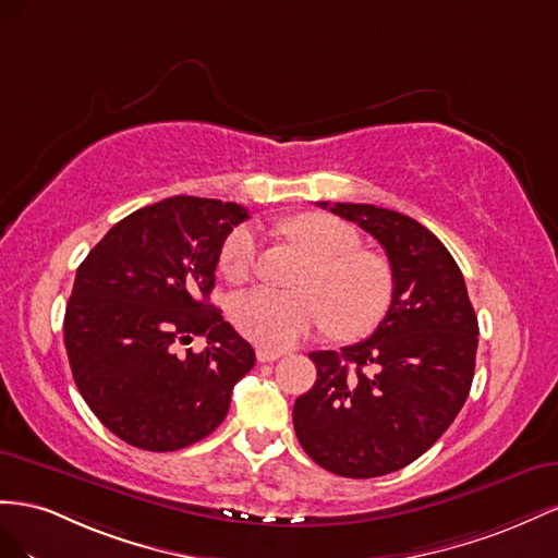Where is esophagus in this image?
I'll use <instances>...</instances> for the list:
<instances>
[{"label":"esophagus","mask_w":558,"mask_h":558,"mask_svg":"<svg viewBox=\"0 0 558 558\" xmlns=\"http://www.w3.org/2000/svg\"><path fill=\"white\" fill-rule=\"evenodd\" d=\"M280 357L278 350H268V348H257V360L259 362H276Z\"/></svg>","instance_id":"esophagus-1"}]
</instances>
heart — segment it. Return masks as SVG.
I'll list each match as a JSON object with an SVG mask.
<instances>
[{
  "instance_id": "b5f03b06",
  "label": "heart",
  "mask_w": 558,
  "mask_h": 558,
  "mask_svg": "<svg viewBox=\"0 0 558 558\" xmlns=\"http://www.w3.org/2000/svg\"><path fill=\"white\" fill-rule=\"evenodd\" d=\"M284 233L313 254L299 292L259 288L231 301V323L262 348H288L308 331L329 325L333 337H367L388 315L395 274L386 257L360 250V235L345 221L306 213L290 219ZM259 259V233L235 227L219 252V268L233 284L247 282Z\"/></svg>"
}]
</instances>
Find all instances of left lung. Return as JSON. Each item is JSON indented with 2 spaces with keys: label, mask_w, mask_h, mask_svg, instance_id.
<instances>
[{
  "label": "left lung",
  "mask_w": 558,
  "mask_h": 558,
  "mask_svg": "<svg viewBox=\"0 0 558 558\" xmlns=\"http://www.w3.org/2000/svg\"><path fill=\"white\" fill-rule=\"evenodd\" d=\"M317 205L384 245L395 296L369 339L311 353L317 378L296 397L294 433L320 468L372 480L447 433L470 395L480 325L456 259L421 221L369 203Z\"/></svg>",
  "instance_id": "8db88e82"
}]
</instances>
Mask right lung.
Returning <instances> with one entry per match:
<instances>
[{
    "instance_id": "1",
    "label": "right lung",
    "mask_w": 558,
    "mask_h": 558,
    "mask_svg": "<svg viewBox=\"0 0 558 558\" xmlns=\"http://www.w3.org/2000/svg\"><path fill=\"white\" fill-rule=\"evenodd\" d=\"M243 205L172 196L123 217L76 268L65 311L74 384L100 423L145 451H178L227 418L254 350L210 304ZM209 343L196 354L179 345Z\"/></svg>"
}]
</instances>
